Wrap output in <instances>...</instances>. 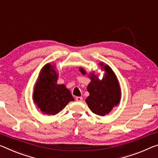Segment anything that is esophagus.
I'll use <instances>...</instances> for the list:
<instances>
[{"mask_svg": "<svg viewBox=\"0 0 158 158\" xmlns=\"http://www.w3.org/2000/svg\"><path fill=\"white\" fill-rule=\"evenodd\" d=\"M82 100H83V98L81 97V96H77V97H76V101H77L81 102Z\"/></svg>", "mask_w": 158, "mask_h": 158, "instance_id": "esophagus-1", "label": "esophagus"}]
</instances>
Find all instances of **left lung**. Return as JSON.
Masks as SVG:
<instances>
[{
  "label": "left lung",
  "mask_w": 158,
  "mask_h": 158,
  "mask_svg": "<svg viewBox=\"0 0 158 158\" xmlns=\"http://www.w3.org/2000/svg\"><path fill=\"white\" fill-rule=\"evenodd\" d=\"M102 68L106 72L102 80L94 73L91 74V82L87 87L90 95L86 99L91 110L100 116L108 114L112 107L119 103L121 95L118 81L112 69L108 65H105ZM80 70L85 74L83 69Z\"/></svg>",
  "instance_id": "1"
}]
</instances>
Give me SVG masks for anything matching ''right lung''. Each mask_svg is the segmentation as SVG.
Here are the masks:
<instances>
[{"instance_id": "1", "label": "right lung", "mask_w": 158, "mask_h": 158, "mask_svg": "<svg viewBox=\"0 0 158 158\" xmlns=\"http://www.w3.org/2000/svg\"><path fill=\"white\" fill-rule=\"evenodd\" d=\"M57 74L53 66L47 64L42 69L34 87V101L47 114H57L74 100L64 85L57 84Z\"/></svg>"}]
</instances>
